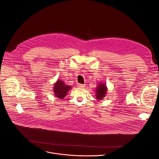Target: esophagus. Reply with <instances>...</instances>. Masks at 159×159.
<instances>
[{"label":"esophagus","mask_w":159,"mask_h":159,"mask_svg":"<svg viewBox=\"0 0 159 159\" xmlns=\"http://www.w3.org/2000/svg\"><path fill=\"white\" fill-rule=\"evenodd\" d=\"M85 86V84H77V87H79V88H84Z\"/></svg>","instance_id":"esophagus-1"}]
</instances>
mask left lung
I'll return each mask as SVG.
<instances>
[{
  "label": "left lung",
  "instance_id": "8db88e82",
  "mask_svg": "<svg viewBox=\"0 0 159 159\" xmlns=\"http://www.w3.org/2000/svg\"><path fill=\"white\" fill-rule=\"evenodd\" d=\"M107 92L106 85L104 84H99L98 85L96 89V98L98 100L102 99L103 98L106 96Z\"/></svg>",
  "mask_w": 159,
  "mask_h": 159
}]
</instances>
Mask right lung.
Masks as SVG:
<instances>
[{
  "label": "right lung",
  "mask_w": 159,
  "mask_h": 159,
  "mask_svg": "<svg viewBox=\"0 0 159 159\" xmlns=\"http://www.w3.org/2000/svg\"><path fill=\"white\" fill-rule=\"evenodd\" d=\"M72 87L69 85H66L64 82L61 80H58V81L55 84L53 90L55 95L57 98L62 99L66 96V93Z\"/></svg>",
  "instance_id": "1"
}]
</instances>
